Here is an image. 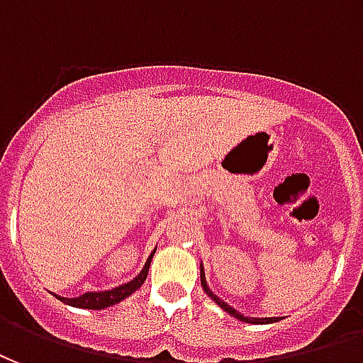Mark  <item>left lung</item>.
I'll list each match as a JSON object with an SVG mask.
<instances>
[{
	"mask_svg": "<svg viewBox=\"0 0 363 363\" xmlns=\"http://www.w3.org/2000/svg\"><path fill=\"white\" fill-rule=\"evenodd\" d=\"M201 286H203L205 294H207L208 298H211V300H213L214 303H216V306H220V308L224 309V311H226L228 315L236 317V319H240V321L253 323V325H269V323L280 321V317H247V315H243V313H240V311L232 308V306H228L226 301L220 300V298H218V296H216V294H214L213 290L208 288L207 279H205V269H203V267H201Z\"/></svg>",
	"mask_w": 363,
	"mask_h": 363,
	"instance_id": "8db88e82",
	"label": "left lung"
}]
</instances>
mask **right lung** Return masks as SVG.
I'll return each instance as SVG.
<instances>
[{"label": "right lung", "instance_id": "right-lung-1", "mask_svg": "<svg viewBox=\"0 0 363 363\" xmlns=\"http://www.w3.org/2000/svg\"><path fill=\"white\" fill-rule=\"evenodd\" d=\"M155 251L149 255V259H147V263H145V267L141 269V272H139L133 280H129V282L121 284V286H116L112 288V290H102V292H84L83 296H77V298H62V296H55V294L54 296L57 300H62L63 303L73 306V308L106 309L110 308V306H116V303H120L121 300L129 298L135 290H139V288L143 286V282L147 280V274H149V267L150 261H152V255H155Z\"/></svg>", "mask_w": 363, "mask_h": 363}]
</instances>
